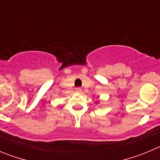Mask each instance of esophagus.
I'll return each mask as SVG.
<instances>
[{
	"mask_svg": "<svg viewBox=\"0 0 160 160\" xmlns=\"http://www.w3.org/2000/svg\"><path fill=\"white\" fill-rule=\"evenodd\" d=\"M76 93H81L82 92V89L81 88H77L75 90Z\"/></svg>",
	"mask_w": 160,
	"mask_h": 160,
	"instance_id": "esophagus-1",
	"label": "esophagus"
}]
</instances>
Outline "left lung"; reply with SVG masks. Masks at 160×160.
Returning a JSON list of instances; mask_svg holds the SVG:
<instances>
[{"mask_svg":"<svg viewBox=\"0 0 160 160\" xmlns=\"http://www.w3.org/2000/svg\"><path fill=\"white\" fill-rule=\"evenodd\" d=\"M96 104H98V102H96Z\"/></svg>","mask_w":160,"mask_h":160,"instance_id":"obj_1","label":"left lung"}]
</instances>
